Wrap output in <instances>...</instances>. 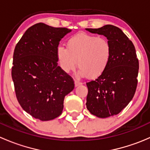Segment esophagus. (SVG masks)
<instances>
[{
    "mask_svg": "<svg viewBox=\"0 0 150 150\" xmlns=\"http://www.w3.org/2000/svg\"><path fill=\"white\" fill-rule=\"evenodd\" d=\"M81 84H82V83H81V81H77V80H75V86H80V85H81Z\"/></svg>",
    "mask_w": 150,
    "mask_h": 150,
    "instance_id": "1",
    "label": "esophagus"
}]
</instances>
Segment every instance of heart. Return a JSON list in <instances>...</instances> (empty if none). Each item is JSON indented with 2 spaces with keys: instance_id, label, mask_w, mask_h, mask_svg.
I'll return each instance as SVG.
<instances>
[{
  "instance_id": "1",
  "label": "heart",
  "mask_w": 150,
  "mask_h": 150,
  "mask_svg": "<svg viewBox=\"0 0 150 150\" xmlns=\"http://www.w3.org/2000/svg\"><path fill=\"white\" fill-rule=\"evenodd\" d=\"M112 54V46L108 38L80 33L67 40V48L59 46L57 57L62 69L69 72L75 69L77 61L78 75L90 78L99 76L108 67Z\"/></svg>"
}]
</instances>
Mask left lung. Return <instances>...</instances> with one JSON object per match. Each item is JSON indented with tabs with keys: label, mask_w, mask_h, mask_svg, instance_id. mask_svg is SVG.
I'll return each mask as SVG.
<instances>
[{
	"label": "left lung",
	"mask_w": 150,
	"mask_h": 150,
	"mask_svg": "<svg viewBox=\"0 0 150 150\" xmlns=\"http://www.w3.org/2000/svg\"><path fill=\"white\" fill-rule=\"evenodd\" d=\"M110 40L112 54L108 67L94 81L86 83V107L98 117L117 115L131 101L137 90L139 59L132 41L120 28L111 25L98 29L86 28Z\"/></svg>",
	"instance_id": "1"
}]
</instances>
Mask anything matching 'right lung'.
I'll use <instances>...</instances> for the list:
<instances>
[{"mask_svg": "<svg viewBox=\"0 0 150 150\" xmlns=\"http://www.w3.org/2000/svg\"><path fill=\"white\" fill-rule=\"evenodd\" d=\"M71 30L38 23L28 28L15 47L11 77L16 99L25 112L42 121L62 114L64 96L75 88L70 75L58 66L57 48Z\"/></svg>", "mask_w": 150, "mask_h": 150, "instance_id": "obj_1", "label": "right lung"}]
</instances>
